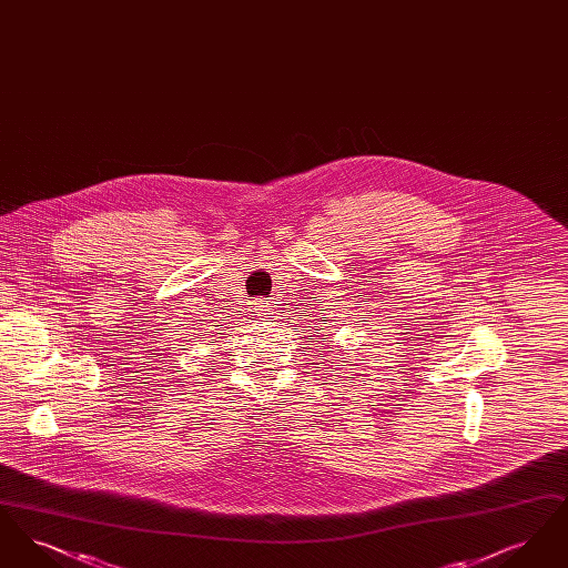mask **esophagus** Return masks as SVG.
<instances>
[{"mask_svg":"<svg viewBox=\"0 0 568 568\" xmlns=\"http://www.w3.org/2000/svg\"><path fill=\"white\" fill-rule=\"evenodd\" d=\"M272 311H274V308H272L271 300H257V302H255V313H257L260 320L271 317Z\"/></svg>","mask_w":568,"mask_h":568,"instance_id":"1","label":"esophagus"}]
</instances>
